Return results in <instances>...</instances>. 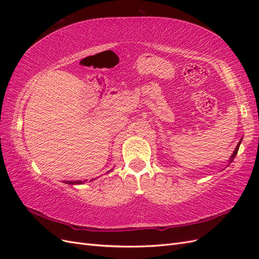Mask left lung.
Returning a JSON list of instances; mask_svg holds the SVG:
<instances>
[{"label":"left lung","instance_id":"obj_1","mask_svg":"<svg viewBox=\"0 0 259 259\" xmlns=\"http://www.w3.org/2000/svg\"><path fill=\"white\" fill-rule=\"evenodd\" d=\"M241 142H242V139L240 140V142H239V144H238V145H237V147H236V149H234V151H233V153L231 154V156H230V159H229V164H230V163H232L233 159H234V158H236V155H237V153H238V151H239V147H240V145H241ZM229 164H228V165H229Z\"/></svg>","mask_w":259,"mask_h":259}]
</instances>
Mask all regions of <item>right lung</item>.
Here are the masks:
<instances>
[{"mask_svg":"<svg viewBox=\"0 0 259 259\" xmlns=\"http://www.w3.org/2000/svg\"><path fill=\"white\" fill-rule=\"evenodd\" d=\"M109 171H110V170H109ZM109 171H108V173H109ZM85 182H86V180H85ZM85 182H82V180H75V182H68V180H67V182H65V183L68 184V185H81V184H84Z\"/></svg>","mask_w":259,"mask_h":259,"instance_id":"right-lung-1","label":"right lung"}]
</instances>
